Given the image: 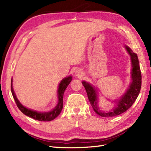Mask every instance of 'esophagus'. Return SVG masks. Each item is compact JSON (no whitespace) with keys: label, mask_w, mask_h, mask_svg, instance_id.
Segmentation results:
<instances>
[{"label":"esophagus","mask_w":151,"mask_h":151,"mask_svg":"<svg viewBox=\"0 0 151 151\" xmlns=\"http://www.w3.org/2000/svg\"><path fill=\"white\" fill-rule=\"evenodd\" d=\"M75 74L76 76H81L82 75V72L81 70H76Z\"/></svg>","instance_id":"34e87169"}]
</instances>
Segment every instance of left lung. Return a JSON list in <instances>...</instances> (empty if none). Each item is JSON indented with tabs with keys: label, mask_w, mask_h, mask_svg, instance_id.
<instances>
[{
	"label": "left lung",
	"mask_w": 151,
	"mask_h": 151,
	"mask_svg": "<svg viewBox=\"0 0 151 151\" xmlns=\"http://www.w3.org/2000/svg\"><path fill=\"white\" fill-rule=\"evenodd\" d=\"M124 47L130 56L131 64H132V70H131L132 81L127 90L122 95V97L119 99H117L114 101L115 106L112 108L111 110L108 111L101 110L98 104V92L97 88L87 82H82L86 89L88 99L93 109L96 114L101 117H112L124 113L132 106L140 92L141 86H142V73H141L137 55L136 53L133 52L130 47L127 45H124Z\"/></svg>",
	"instance_id": "left-lung-1"
}]
</instances>
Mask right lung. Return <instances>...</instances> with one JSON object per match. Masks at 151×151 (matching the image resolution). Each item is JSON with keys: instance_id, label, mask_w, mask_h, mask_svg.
<instances>
[{"instance_id": "add662e5", "label": "right lung", "mask_w": 151, "mask_h": 151, "mask_svg": "<svg viewBox=\"0 0 151 151\" xmlns=\"http://www.w3.org/2000/svg\"><path fill=\"white\" fill-rule=\"evenodd\" d=\"M72 76H69L67 77L64 78L62 80L58 86V102L57 105L52 110L49 111H38L36 110H31L24 106L17 98L14 89H13V79L11 80V91L12 93L15 101V103L17 104L18 108L21 111L22 113L24 115L30 117L40 121H50L54 119L56 117L58 116L60 112L62 111L63 108V94L65 92V89L67 86L70 84V82L72 81Z\"/></svg>"}]
</instances>
